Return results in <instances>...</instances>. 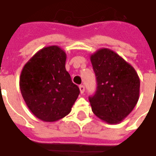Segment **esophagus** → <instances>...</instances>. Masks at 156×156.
Returning <instances> with one entry per match:
<instances>
[{
  "label": "esophagus",
  "instance_id": "obj_1",
  "mask_svg": "<svg viewBox=\"0 0 156 156\" xmlns=\"http://www.w3.org/2000/svg\"><path fill=\"white\" fill-rule=\"evenodd\" d=\"M80 88V94H84V85H80L79 86Z\"/></svg>",
  "mask_w": 156,
  "mask_h": 156
}]
</instances>
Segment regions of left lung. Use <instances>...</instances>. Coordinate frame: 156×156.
<instances>
[{
  "instance_id": "obj_1",
  "label": "left lung",
  "mask_w": 156,
  "mask_h": 156,
  "mask_svg": "<svg viewBox=\"0 0 156 156\" xmlns=\"http://www.w3.org/2000/svg\"><path fill=\"white\" fill-rule=\"evenodd\" d=\"M97 89L89 98L92 111L108 124H118L129 115L139 98L140 80L135 69L109 49L90 57Z\"/></svg>"
}]
</instances>
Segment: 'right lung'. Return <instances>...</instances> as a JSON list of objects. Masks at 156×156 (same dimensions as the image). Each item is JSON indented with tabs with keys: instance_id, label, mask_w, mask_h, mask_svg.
Segmentation results:
<instances>
[{
	"instance_id": "add662e5",
	"label": "right lung",
	"mask_w": 156,
	"mask_h": 156,
	"mask_svg": "<svg viewBox=\"0 0 156 156\" xmlns=\"http://www.w3.org/2000/svg\"><path fill=\"white\" fill-rule=\"evenodd\" d=\"M67 55L57 45L38 51L22 70L19 87L35 116L54 122L68 115L80 94L65 68Z\"/></svg>"
}]
</instances>
